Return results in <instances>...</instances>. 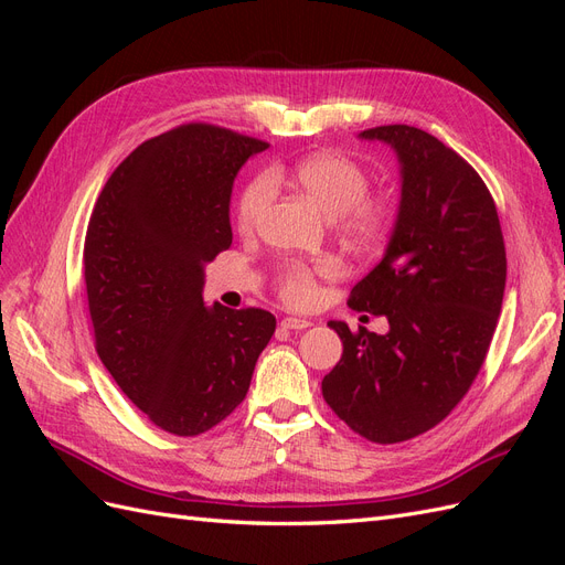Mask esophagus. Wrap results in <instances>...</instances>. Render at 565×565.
<instances>
[{
  "label": "esophagus",
  "mask_w": 565,
  "mask_h": 565,
  "mask_svg": "<svg viewBox=\"0 0 565 565\" xmlns=\"http://www.w3.org/2000/svg\"><path fill=\"white\" fill-rule=\"evenodd\" d=\"M282 328L285 330H306V328H311V320H306V318H282Z\"/></svg>",
  "instance_id": "1"
}]
</instances>
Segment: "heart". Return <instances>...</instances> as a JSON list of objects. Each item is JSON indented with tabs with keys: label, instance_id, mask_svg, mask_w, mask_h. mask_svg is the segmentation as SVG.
Here are the masks:
<instances>
[{
	"label": "heart",
	"instance_id": "b5f03b06",
	"mask_svg": "<svg viewBox=\"0 0 565 565\" xmlns=\"http://www.w3.org/2000/svg\"><path fill=\"white\" fill-rule=\"evenodd\" d=\"M276 177L292 179L324 216L339 218L341 228L358 241H374L386 228V207L382 202L367 200V172L344 156L318 152V156L299 160L287 174ZM273 191H276V185L268 174H259L245 185L235 210L241 231L247 233L259 224L273 200ZM280 289L287 301L309 303L313 299V270L299 262L287 264L280 273Z\"/></svg>",
	"mask_w": 565,
	"mask_h": 565
}]
</instances>
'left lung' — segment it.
<instances>
[{
	"label": "left lung",
	"instance_id": "left-lung-1",
	"mask_svg": "<svg viewBox=\"0 0 565 565\" xmlns=\"http://www.w3.org/2000/svg\"><path fill=\"white\" fill-rule=\"evenodd\" d=\"M398 160L401 200L382 262L351 306L386 316L384 334L328 324L344 353L322 398L374 443L415 438L446 419L483 365L502 311L507 254L498 210L473 167L436 136L388 125L358 134Z\"/></svg>",
	"mask_w": 565,
	"mask_h": 565
}]
</instances>
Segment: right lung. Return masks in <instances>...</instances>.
Here are the masks:
<instances>
[{
    "mask_svg": "<svg viewBox=\"0 0 565 565\" xmlns=\"http://www.w3.org/2000/svg\"><path fill=\"white\" fill-rule=\"evenodd\" d=\"M268 143L183 125L136 148L100 191L84 241L96 351L125 396L177 436L243 403L276 318L202 299L204 266L233 243L231 195Z\"/></svg>",
    "mask_w": 565,
    "mask_h": 565,
    "instance_id": "add662e5",
    "label": "right lung"
}]
</instances>
